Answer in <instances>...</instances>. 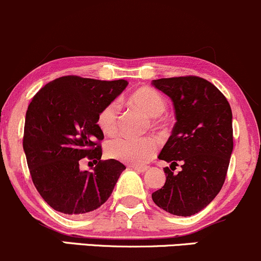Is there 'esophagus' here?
I'll return each instance as SVG.
<instances>
[{
	"mask_svg": "<svg viewBox=\"0 0 261 261\" xmlns=\"http://www.w3.org/2000/svg\"><path fill=\"white\" fill-rule=\"evenodd\" d=\"M129 168H132V169H134L138 173H144L148 170V167H145V165H130Z\"/></svg>",
	"mask_w": 261,
	"mask_h": 261,
	"instance_id": "obj_1",
	"label": "esophagus"
}]
</instances>
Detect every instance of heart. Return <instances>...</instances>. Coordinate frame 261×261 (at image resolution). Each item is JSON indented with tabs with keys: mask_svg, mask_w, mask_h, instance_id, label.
Masks as SVG:
<instances>
[{
	"mask_svg": "<svg viewBox=\"0 0 261 261\" xmlns=\"http://www.w3.org/2000/svg\"><path fill=\"white\" fill-rule=\"evenodd\" d=\"M129 105L141 109L145 116L156 118L164 113L167 103L159 92L149 87H143L134 91L128 98ZM119 109L116 102L105 106L97 117L99 129L107 136L114 134L118 129ZM158 142L154 137H129L119 136L109 141L106 152L111 158L128 164H144L155 155Z\"/></svg>",
	"mask_w": 261,
	"mask_h": 261,
	"instance_id": "heart-1",
	"label": "heart"
}]
</instances>
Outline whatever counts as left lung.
I'll use <instances>...</instances> for the list:
<instances>
[{"label":"left lung","mask_w":261,"mask_h":261,"mask_svg":"<svg viewBox=\"0 0 261 261\" xmlns=\"http://www.w3.org/2000/svg\"><path fill=\"white\" fill-rule=\"evenodd\" d=\"M153 86L172 99L175 124L158 158L178 163L176 175L164 168V186L154 203L178 217H190L209 205L220 192L232 152V114L214 85L195 75L154 80Z\"/></svg>","instance_id":"left-lung-1"}]
</instances>
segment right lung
Listing matches in <instances>:
<instances>
[{"instance_id": "1", "label": "right lung", "mask_w": 261, "mask_h": 261, "mask_svg": "<svg viewBox=\"0 0 261 261\" xmlns=\"http://www.w3.org/2000/svg\"><path fill=\"white\" fill-rule=\"evenodd\" d=\"M128 86L124 80L99 81L64 75L42 87L26 113L23 150L33 184L57 212L81 217L107 201L125 167L100 161L105 136L97 117ZM87 156L93 172L80 169ZM92 163V162H89Z\"/></svg>"}]
</instances>
